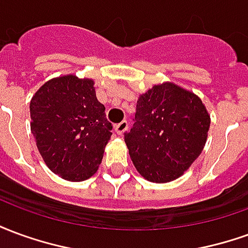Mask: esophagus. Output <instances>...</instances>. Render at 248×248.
Segmentation results:
<instances>
[{"mask_svg":"<svg viewBox=\"0 0 248 248\" xmlns=\"http://www.w3.org/2000/svg\"><path fill=\"white\" fill-rule=\"evenodd\" d=\"M115 133L118 135H124L127 129H129V124H127V121H122V122H119L118 124H115Z\"/></svg>","mask_w":248,"mask_h":248,"instance_id":"obj_1","label":"esophagus"}]
</instances>
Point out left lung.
<instances>
[{"label": "left lung", "mask_w": 248, "mask_h": 248, "mask_svg": "<svg viewBox=\"0 0 248 248\" xmlns=\"http://www.w3.org/2000/svg\"><path fill=\"white\" fill-rule=\"evenodd\" d=\"M133 121L124 133L131 161L142 177L155 183L181 177L202 153L210 129L201 98L171 82L142 94Z\"/></svg>", "instance_id": "1"}]
</instances>
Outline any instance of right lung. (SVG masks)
<instances>
[{
	"mask_svg": "<svg viewBox=\"0 0 248 248\" xmlns=\"http://www.w3.org/2000/svg\"><path fill=\"white\" fill-rule=\"evenodd\" d=\"M30 118L38 151L54 174L81 182L97 172L113 126L93 79L69 74L47 81L30 101Z\"/></svg>",
	"mask_w": 248,
	"mask_h": 248,
	"instance_id": "right-lung-1",
	"label": "right lung"
}]
</instances>
